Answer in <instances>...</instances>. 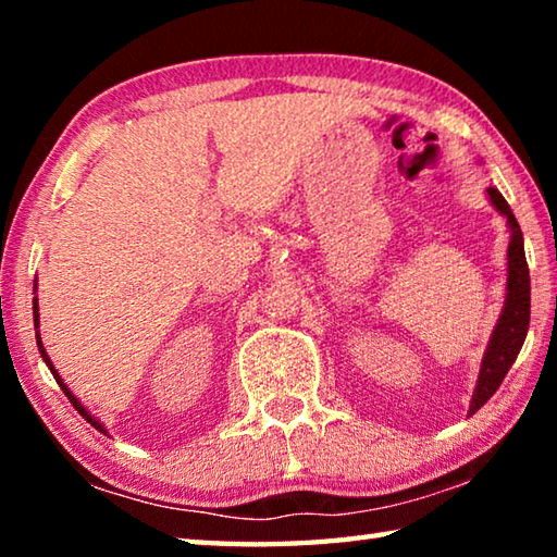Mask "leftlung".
Wrapping results in <instances>:
<instances>
[{"label": "left lung", "instance_id": "8db88e82", "mask_svg": "<svg viewBox=\"0 0 557 557\" xmlns=\"http://www.w3.org/2000/svg\"><path fill=\"white\" fill-rule=\"evenodd\" d=\"M486 194L496 206V211H502L506 215L508 228H511V243H508L506 305L484 354L476 391L471 395L469 414H474L498 391V385H502L508 369L513 366L518 351H521L528 334V322H531V277H528L521 225H518L516 215L511 213V206L506 203V199L496 191V188H486Z\"/></svg>", "mask_w": 557, "mask_h": 557}]
</instances>
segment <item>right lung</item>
Returning a JSON list of instances; mask_svg holds the SVG:
<instances>
[{"label": "right lung", "instance_id": "1", "mask_svg": "<svg viewBox=\"0 0 557 557\" xmlns=\"http://www.w3.org/2000/svg\"><path fill=\"white\" fill-rule=\"evenodd\" d=\"M34 326H39V301H36L34 299ZM36 344H39V351H41V356H44V361H46V366H49V369H51V373H53V379H55V383H59L61 385V391L65 393V395H69V400L73 403V408L75 410H78L81 414H83V418H86L88 422H90V425L92 428H96V430H100V432H106V428H102V422L100 420H96V418H92V414L86 410V408H83V405H81V400L78 398H75V395L69 391V385H65L63 381H61V375H59V371H55L53 369V363H51V358H49V354H46V348H44V344H41V338H39V334H36Z\"/></svg>", "mask_w": 557, "mask_h": 557}]
</instances>
